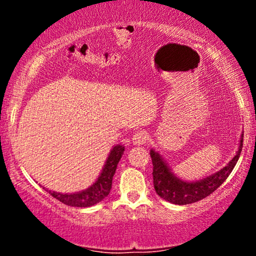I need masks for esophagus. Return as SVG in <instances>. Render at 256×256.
<instances>
[{"label": "esophagus", "mask_w": 256, "mask_h": 256, "mask_svg": "<svg viewBox=\"0 0 256 256\" xmlns=\"http://www.w3.org/2000/svg\"><path fill=\"white\" fill-rule=\"evenodd\" d=\"M146 140H148V134L146 131H137L136 134L132 136V143L134 146H142L146 144Z\"/></svg>", "instance_id": "esophagus-1"}]
</instances>
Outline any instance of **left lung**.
<instances>
[{
    "label": "left lung",
    "mask_w": 256,
    "mask_h": 256,
    "mask_svg": "<svg viewBox=\"0 0 256 256\" xmlns=\"http://www.w3.org/2000/svg\"><path fill=\"white\" fill-rule=\"evenodd\" d=\"M243 146V134L240 136V146L234 158L220 170L219 172L208 176L207 178L196 182H184L176 177L168 168L167 164L162 160L160 154L150 150L152 161V179H154L155 192L160 198L174 204H189L207 198L226 180L238 161Z\"/></svg>",
    "instance_id": "obj_1"
}]
</instances>
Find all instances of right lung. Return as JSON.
<instances>
[{"label": "right lung", "mask_w": 256, "mask_h": 256, "mask_svg": "<svg viewBox=\"0 0 256 256\" xmlns=\"http://www.w3.org/2000/svg\"><path fill=\"white\" fill-rule=\"evenodd\" d=\"M124 150L125 146L120 144H116L112 149L98 180L86 190L76 194H60L56 192H49V194L54 198L62 202L64 204L71 206V207H90V206L98 204L110 192L113 176L116 173L119 160L124 154Z\"/></svg>", "instance_id": "obj_1"}]
</instances>
